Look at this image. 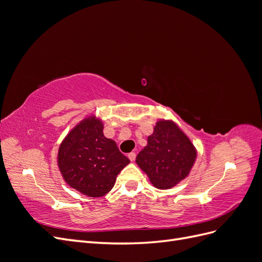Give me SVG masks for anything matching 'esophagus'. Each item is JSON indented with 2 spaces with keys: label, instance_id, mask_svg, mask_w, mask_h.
Returning a JSON list of instances; mask_svg holds the SVG:
<instances>
[{
  "label": "esophagus",
  "instance_id": "obj_1",
  "mask_svg": "<svg viewBox=\"0 0 262 262\" xmlns=\"http://www.w3.org/2000/svg\"><path fill=\"white\" fill-rule=\"evenodd\" d=\"M136 156H137V154L134 153V152H131V153H129V154H128V157L130 158V161H131V162H133L134 160H136Z\"/></svg>",
  "mask_w": 262,
  "mask_h": 262
}]
</instances>
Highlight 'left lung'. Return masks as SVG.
<instances>
[{
  "instance_id": "1",
  "label": "left lung",
  "mask_w": 262,
  "mask_h": 262,
  "mask_svg": "<svg viewBox=\"0 0 262 262\" xmlns=\"http://www.w3.org/2000/svg\"><path fill=\"white\" fill-rule=\"evenodd\" d=\"M196 150L186 134L171 121H157L137 164L158 189H169L186 178Z\"/></svg>"
}]
</instances>
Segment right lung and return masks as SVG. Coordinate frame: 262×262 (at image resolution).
<instances>
[{
    "instance_id": "add662e5",
    "label": "right lung",
    "mask_w": 262,
    "mask_h": 262,
    "mask_svg": "<svg viewBox=\"0 0 262 262\" xmlns=\"http://www.w3.org/2000/svg\"><path fill=\"white\" fill-rule=\"evenodd\" d=\"M102 122L86 118L59 148L58 165L67 184L85 195L98 198L113 189L118 173L130 163L116 142L102 133Z\"/></svg>"
}]
</instances>
